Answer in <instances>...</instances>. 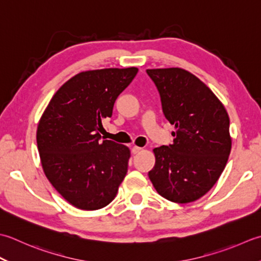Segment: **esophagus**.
Returning <instances> with one entry per match:
<instances>
[{"label":"esophagus","instance_id":"obj_1","mask_svg":"<svg viewBox=\"0 0 261 261\" xmlns=\"http://www.w3.org/2000/svg\"><path fill=\"white\" fill-rule=\"evenodd\" d=\"M142 150H143V148H142V147H140V146H133V147H132V152L134 153V154L140 153Z\"/></svg>","mask_w":261,"mask_h":261}]
</instances>
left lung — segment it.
<instances>
[{
    "mask_svg": "<svg viewBox=\"0 0 261 261\" xmlns=\"http://www.w3.org/2000/svg\"><path fill=\"white\" fill-rule=\"evenodd\" d=\"M146 73L175 129L173 144L153 150L155 166L148 178L162 197L191 203L210 191L226 166L232 146L230 118L219 98L190 72L170 67Z\"/></svg>",
    "mask_w": 261,
    "mask_h": 261,
    "instance_id": "1",
    "label": "left lung"
}]
</instances>
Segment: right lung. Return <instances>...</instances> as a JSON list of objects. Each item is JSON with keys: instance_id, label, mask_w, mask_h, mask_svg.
I'll list each match as a JSON object with an SVG mask.
<instances>
[{"instance_id": "add662e5", "label": "right lung", "mask_w": 261, "mask_h": 261, "mask_svg": "<svg viewBox=\"0 0 261 261\" xmlns=\"http://www.w3.org/2000/svg\"><path fill=\"white\" fill-rule=\"evenodd\" d=\"M137 72L128 67L79 73L57 90L39 120L37 146L42 170L76 208L95 211L110 204L127 173L129 148L101 141L99 132Z\"/></svg>"}]
</instances>
